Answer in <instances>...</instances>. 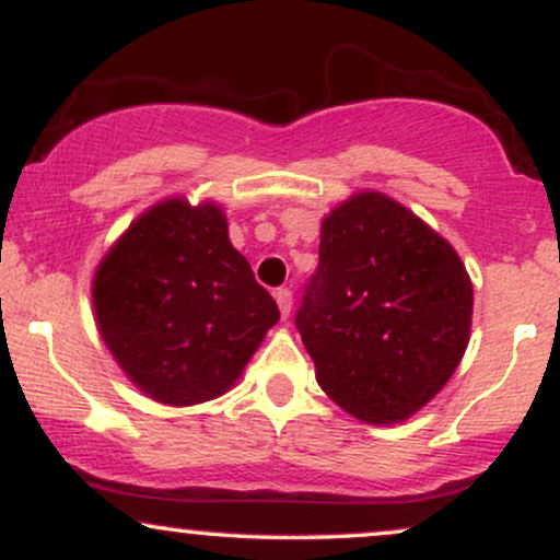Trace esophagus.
I'll return each mask as SVG.
<instances>
[{
  "mask_svg": "<svg viewBox=\"0 0 560 560\" xmlns=\"http://www.w3.org/2000/svg\"><path fill=\"white\" fill-rule=\"evenodd\" d=\"M273 298H276V302H279L281 316L289 318V313H292V292H289L287 287H281V289H276Z\"/></svg>",
  "mask_w": 560,
  "mask_h": 560,
  "instance_id": "esophagus-1",
  "label": "esophagus"
}]
</instances>
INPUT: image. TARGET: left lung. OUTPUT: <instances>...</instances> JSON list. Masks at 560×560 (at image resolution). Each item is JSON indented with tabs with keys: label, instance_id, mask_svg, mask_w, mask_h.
Here are the masks:
<instances>
[{
	"label": "left lung",
	"instance_id": "1",
	"mask_svg": "<svg viewBox=\"0 0 560 560\" xmlns=\"http://www.w3.org/2000/svg\"><path fill=\"white\" fill-rule=\"evenodd\" d=\"M471 311V279L450 242L392 197L361 191L320 223L294 324L334 402L397 423L458 369Z\"/></svg>",
	"mask_w": 560,
	"mask_h": 560
}]
</instances>
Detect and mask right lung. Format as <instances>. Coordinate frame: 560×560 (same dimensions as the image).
<instances>
[{
	"mask_svg": "<svg viewBox=\"0 0 560 560\" xmlns=\"http://www.w3.org/2000/svg\"><path fill=\"white\" fill-rule=\"evenodd\" d=\"M94 316L126 376L152 400L197 405L242 376L279 320L229 242L215 202L171 197L139 215L94 273Z\"/></svg>",
	"mask_w": 560,
	"mask_h": 560,
	"instance_id": "1",
	"label": "right lung"
}]
</instances>
